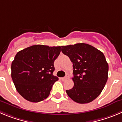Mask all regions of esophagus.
I'll return each instance as SVG.
<instances>
[{"label":"esophagus","instance_id":"esophagus-1","mask_svg":"<svg viewBox=\"0 0 122 122\" xmlns=\"http://www.w3.org/2000/svg\"><path fill=\"white\" fill-rule=\"evenodd\" d=\"M69 75H67L65 77H64V78H61V79L62 81H65V80H66V79H69Z\"/></svg>","mask_w":122,"mask_h":122}]
</instances>
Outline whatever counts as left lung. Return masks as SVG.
<instances>
[{"label":"left lung","mask_w":122,"mask_h":122,"mask_svg":"<svg viewBox=\"0 0 122 122\" xmlns=\"http://www.w3.org/2000/svg\"><path fill=\"white\" fill-rule=\"evenodd\" d=\"M61 51L73 62L74 86L66 90L79 103L92 102L101 94L108 79V64L101 51L85 43L61 46Z\"/></svg>","instance_id":"obj_1"}]
</instances>
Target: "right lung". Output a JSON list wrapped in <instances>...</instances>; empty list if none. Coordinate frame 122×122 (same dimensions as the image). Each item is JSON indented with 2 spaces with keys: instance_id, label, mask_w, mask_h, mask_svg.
<instances>
[{
  "instance_id": "obj_1",
  "label": "right lung",
  "mask_w": 122,
  "mask_h": 122,
  "mask_svg": "<svg viewBox=\"0 0 122 122\" xmlns=\"http://www.w3.org/2000/svg\"><path fill=\"white\" fill-rule=\"evenodd\" d=\"M61 46L37 44L17 52L11 64V78L17 91L27 101L38 102L49 96L58 78L53 75Z\"/></svg>"
}]
</instances>
